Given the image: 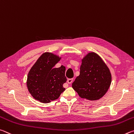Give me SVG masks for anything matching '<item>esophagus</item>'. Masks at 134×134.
<instances>
[{
	"label": "esophagus",
	"mask_w": 134,
	"mask_h": 134,
	"mask_svg": "<svg viewBox=\"0 0 134 134\" xmlns=\"http://www.w3.org/2000/svg\"><path fill=\"white\" fill-rule=\"evenodd\" d=\"M72 81H73V79L72 78H71V79H68L67 80V82L68 83H71L72 82Z\"/></svg>",
	"instance_id": "esophagus-1"
}]
</instances>
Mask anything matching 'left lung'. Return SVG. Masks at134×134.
<instances>
[{
    "instance_id": "8db88e82",
    "label": "left lung",
    "mask_w": 134,
    "mask_h": 134,
    "mask_svg": "<svg viewBox=\"0 0 134 134\" xmlns=\"http://www.w3.org/2000/svg\"><path fill=\"white\" fill-rule=\"evenodd\" d=\"M112 81L110 70L102 59L95 52H90L82 59L80 74L72 87L81 98L99 99L108 90Z\"/></svg>"
}]
</instances>
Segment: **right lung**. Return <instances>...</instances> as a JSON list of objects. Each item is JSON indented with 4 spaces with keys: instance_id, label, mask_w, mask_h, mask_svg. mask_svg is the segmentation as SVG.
<instances>
[{
    "instance_id": "obj_1",
    "label": "right lung",
    "mask_w": 134,
    "mask_h": 134,
    "mask_svg": "<svg viewBox=\"0 0 134 134\" xmlns=\"http://www.w3.org/2000/svg\"><path fill=\"white\" fill-rule=\"evenodd\" d=\"M61 57L51 52L40 56L27 75V90L33 98L42 103L57 99L65 90L63 84L66 82L65 67L55 68Z\"/></svg>"
}]
</instances>
